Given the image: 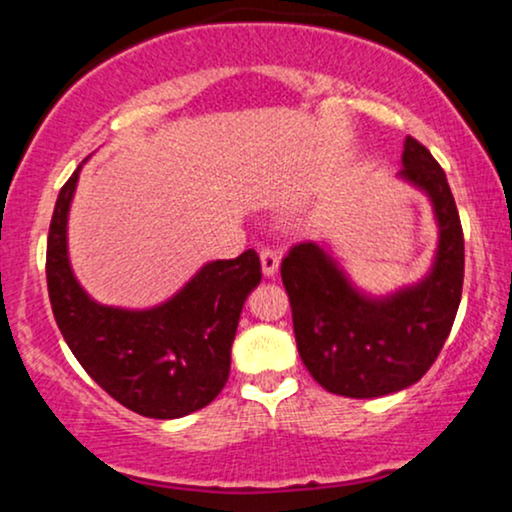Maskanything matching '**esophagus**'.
Masks as SVG:
<instances>
[{
  "instance_id": "obj_1",
  "label": "esophagus",
  "mask_w": 512,
  "mask_h": 512,
  "mask_svg": "<svg viewBox=\"0 0 512 512\" xmlns=\"http://www.w3.org/2000/svg\"><path fill=\"white\" fill-rule=\"evenodd\" d=\"M260 262H262V274L267 276H274L276 272H279V252H274V250H262L260 252Z\"/></svg>"
}]
</instances>
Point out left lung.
I'll use <instances>...</instances> for the list:
<instances>
[{
    "label": "left lung",
    "mask_w": 512,
    "mask_h": 512,
    "mask_svg": "<svg viewBox=\"0 0 512 512\" xmlns=\"http://www.w3.org/2000/svg\"><path fill=\"white\" fill-rule=\"evenodd\" d=\"M397 178L421 190L438 223L431 269L387 296L361 291L322 243L293 245L281 262L298 354L332 395L370 399L419 383L452 330L462 298L464 238L448 178L416 139H404Z\"/></svg>",
    "instance_id": "obj_1"
}]
</instances>
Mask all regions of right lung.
I'll list each match as a JSON object with an SVG mask.
<instances>
[{
  "mask_svg": "<svg viewBox=\"0 0 512 512\" xmlns=\"http://www.w3.org/2000/svg\"><path fill=\"white\" fill-rule=\"evenodd\" d=\"M81 166L57 197L45 267L64 342L110 397L137 414L180 419L207 407L231 373L240 313L262 279L260 257L245 250L236 260L207 262L154 308L129 310L93 301L76 281L67 248L69 207Z\"/></svg>",
  "mask_w": 512,
  "mask_h": 512,
  "instance_id": "1",
  "label": "right lung"
}]
</instances>
